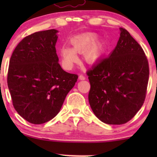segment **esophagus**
<instances>
[{
    "mask_svg": "<svg viewBox=\"0 0 157 157\" xmlns=\"http://www.w3.org/2000/svg\"><path fill=\"white\" fill-rule=\"evenodd\" d=\"M79 79H80V80H85V79H86V77H85L83 75H79Z\"/></svg>",
    "mask_w": 157,
    "mask_h": 157,
    "instance_id": "34e87169",
    "label": "esophagus"
}]
</instances>
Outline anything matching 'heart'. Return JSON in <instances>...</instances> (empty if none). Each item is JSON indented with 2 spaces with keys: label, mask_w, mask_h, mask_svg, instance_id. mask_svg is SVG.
Instances as JSON below:
<instances>
[{
  "label": "heart",
  "mask_w": 157,
  "mask_h": 157,
  "mask_svg": "<svg viewBox=\"0 0 157 157\" xmlns=\"http://www.w3.org/2000/svg\"><path fill=\"white\" fill-rule=\"evenodd\" d=\"M97 35L93 33H86L71 40L72 48L63 46L60 49L62 64L66 69L72 68L74 64L78 61L76 52H83L85 60L89 63H93L101 57L103 53V46L100 44H94Z\"/></svg>",
  "instance_id": "b5f03b06"
}]
</instances>
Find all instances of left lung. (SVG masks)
I'll use <instances>...</instances> for the list:
<instances>
[{
    "instance_id": "1",
    "label": "left lung",
    "mask_w": 157,
    "mask_h": 157,
    "mask_svg": "<svg viewBox=\"0 0 157 157\" xmlns=\"http://www.w3.org/2000/svg\"><path fill=\"white\" fill-rule=\"evenodd\" d=\"M89 101L102 122L122 125L131 120L145 101L149 78L147 57L127 30L120 28L117 46L87 71Z\"/></svg>"
}]
</instances>
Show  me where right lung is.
Masks as SVG:
<instances>
[{"label": "right lung", "mask_w": 157, "mask_h": 157, "mask_svg": "<svg viewBox=\"0 0 157 157\" xmlns=\"http://www.w3.org/2000/svg\"><path fill=\"white\" fill-rule=\"evenodd\" d=\"M57 32L49 29L26 36L10 58L7 84L12 104L24 120L35 125L59 113L78 78L58 63Z\"/></svg>", "instance_id": "1"}]
</instances>
